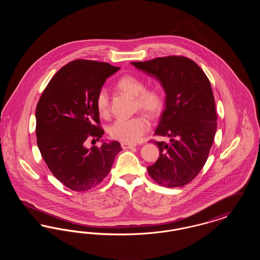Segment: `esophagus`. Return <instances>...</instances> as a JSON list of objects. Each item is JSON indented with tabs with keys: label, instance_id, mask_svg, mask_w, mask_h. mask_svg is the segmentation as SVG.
I'll list each match as a JSON object with an SVG mask.
<instances>
[{
	"label": "esophagus",
	"instance_id": "obj_1",
	"mask_svg": "<svg viewBox=\"0 0 260 260\" xmlns=\"http://www.w3.org/2000/svg\"><path fill=\"white\" fill-rule=\"evenodd\" d=\"M121 146L123 149H131L133 147H136V144H133V143H127V142H122Z\"/></svg>",
	"mask_w": 260,
	"mask_h": 260
}]
</instances>
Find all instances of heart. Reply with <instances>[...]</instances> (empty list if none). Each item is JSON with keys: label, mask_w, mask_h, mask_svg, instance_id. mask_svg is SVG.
Wrapping results in <instances>:
<instances>
[{"label": "heart", "mask_w": 260, "mask_h": 260, "mask_svg": "<svg viewBox=\"0 0 260 260\" xmlns=\"http://www.w3.org/2000/svg\"><path fill=\"white\" fill-rule=\"evenodd\" d=\"M125 93L136 98V108L146 112L149 116H158L164 107V99L158 89H144V83L133 75L123 76L117 84ZM98 111L105 116L110 110V96L105 87H102L95 99ZM150 129V121L145 115H137L128 119H118L109 126L108 133L112 138L133 143L138 141Z\"/></svg>", "instance_id": "b5f03b06"}]
</instances>
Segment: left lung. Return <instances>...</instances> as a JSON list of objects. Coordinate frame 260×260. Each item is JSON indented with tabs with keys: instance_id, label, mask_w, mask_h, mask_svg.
Instances as JSON below:
<instances>
[{
	"instance_id": "1",
	"label": "left lung",
	"mask_w": 260,
	"mask_h": 260,
	"mask_svg": "<svg viewBox=\"0 0 260 260\" xmlns=\"http://www.w3.org/2000/svg\"><path fill=\"white\" fill-rule=\"evenodd\" d=\"M136 69L157 80L166 93L157 136L170 142H156L160 157L147 168L159 184L179 187L193 180L207 161L217 126L215 102L208 77L183 56L132 62Z\"/></svg>"
}]
</instances>
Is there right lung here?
<instances>
[{
	"instance_id": "add662e5",
	"label": "right lung",
	"mask_w": 260,
	"mask_h": 260,
	"mask_svg": "<svg viewBox=\"0 0 260 260\" xmlns=\"http://www.w3.org/2000/svg\"><path fill=\"white\" fill-rule=\"evenodd\" d=\"M120 67L106 62L77 59L53 76L36 108L39 150L52 174L73 191H87L106 177L117 154L118 141L101 140L100 147H86L89 137L99 140L95 99L107 78Z\"/></svg>"
}]
</instances>
